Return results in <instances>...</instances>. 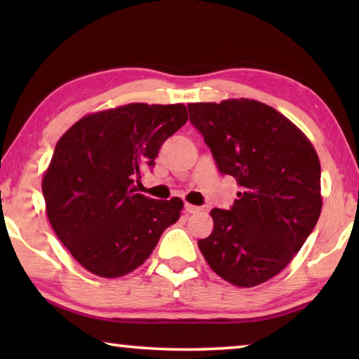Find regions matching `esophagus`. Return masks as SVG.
Returning <instances> with one entry per match:
<instances>
[{"label": "esophagus", "instance_id": "34e87169", "mask_svg": "<svg viewBox=\"0 0 359 359\" xmlns=\"http://www.w3.org/2000/svg\"><path fill=\"white\" fill-rule=\"evenodd\" d=\"M185 210L188 212V214H198L199 210H201V208H198V205H193V204H185Z\"/></svg>", "mask_w": 359, "mask_h": 359}]
</instances>
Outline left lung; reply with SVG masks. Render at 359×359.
<instances>
[{
  "mask_svg": "<svg viewBox=\"0 0 359 359\" xmlns=\"http://www.w3.org/2000/svg\"><path fill=\"white\" fill-rule=\"evenodd\" d=\"M218 171L241 191L214 209V231L198 247L212 271L236 287L277 276L311 236L321 212L320 160L296 125L255 100L188 104Z\"/></svg>",
  "mask_w": 359,
  "mask_h": 359,
  "instance_id": "obj_1",
  "label": "left lung"
}]
</instances>
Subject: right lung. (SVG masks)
Here are the masks:
<instances>
[{
  "label": "right lung",
  "mask_w": 359,
  "mask_h": 359,
  "mask_svg": "<svg viewBox=\"0 0 359 359\" xmlns=\"http://www.w3.org/2000/svg\"><path fill=\"white\" fill-rule=\"evenodd\" d=\"M187 120L184 104L133 102L87 115L57 142L42 177L47 217L92 274L115 278L135 271L179 220L180 198L151 199L133 184Z\"/></svg>",
  "instance_id": "add662e5"
}]
</instances>
